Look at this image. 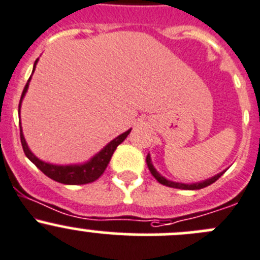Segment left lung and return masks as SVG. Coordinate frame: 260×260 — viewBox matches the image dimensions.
<instances>
[{
  "instance_id": "obj_1",
  "label": "left lung",
  "mask_w": 260,
  "mask_h": 260,
  "mask_svg": "<svg viewBox=\"0 0 260 260\" xmlns=\"http://www.w3.org/2000/svg\"><path fill=\"white\" fill-rule=\"evenodd\" d=\"M146 162H147L148 170L151 171V174L153 175V178H155L158 183L162 184V185L170 186V188L186 189V190H197V189L206 188V186H208V185H211L212 183H215V181L217 180V179L220 178L223 173H225V171H221V173H218L217 175L212 176V178H208V179H206V180H202V181H197V183H179V181H173V180H169V179L164 178V176L161 175V174L158 173L155 168H153L150 153H148L147 157H146Z\"/></svg>"
}]
</instances>
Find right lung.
I'll use <instances>...</instances> for the list:
<instances>
[{
    "label": "right lung",
    "instance_id": "1",
    "mask_svg": "<svg viewBox=\"0 0 260 260\" xmlns=\"http://www.w3.org/2000/svg\"><path fill=\"white\" fill-rule=\"evenodd\" d=\"M38 60H39V58L34 62L32 74H34L35 71ZM30 80H31V76L27 80L26 85H25L24 87V91H22L21 94V99H20L19 104V113L20 109H21L22 99L25 98V94H26L27 89H29ZM131 129H132V128H131ZM131 129L125 131L124 133H122V135H119L118 137H115L114 140L110 141L105 147H103L96 155L92 156V157L90 158L89 161H86V162L71 164V165H57V164H49L40 160V158H38L37 156L30 151L29 146H27L26 141H25L24 133H22L21 128V120H20V138H21L22 150H24L26 157L29 158L42 173H44L48 178L53 179V180L58 181V183L67 184V185H81V184L92 183V181H95L96 179H99L100 176L103 175V173L105 171V169H107L108 164H109L115 148L118 147V145H120V143L127 138Z\"/></svg>",
    "mask_w": 260,
    "mask_h": 260
}]
</instances>
